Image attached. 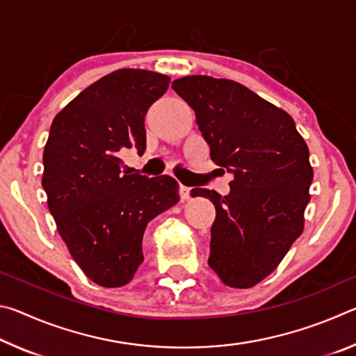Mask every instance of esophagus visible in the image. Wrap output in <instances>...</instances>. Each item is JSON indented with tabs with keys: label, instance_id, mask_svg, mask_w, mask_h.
I'll return each instance as SVG.
<instances>
[{
	"label": "esophagus",
	"instance_id": "obj_1",
	"mask_svg": "<svg viewBox=\"0 0 356 356\" xmlns=\"http://www.w3.org/2000/svg\"><path fill=\"white\" fill-rule=\"evenodd\" d=\"M190 191H191L190 186H185V185H180L179 186V195H180V197H182L184 201L185 200H190Z\"/></svg>",
	"mask_w": 356,
	"mask_h": 356
}]
</instances>
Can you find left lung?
I'll list each match as a JSON object with an SVG mask.
<instances>
[{
	"label": "left lung",
	"mask_w": 356,
	"mask_h": 356,
	"mask_svg": "<svg viewBox=\"0 0 356 356\" xmlns=\"http://www.w3.org/2000/svg\"><path fill=\"white\" fill-rule=\"evenodd\" d=\"M172 89L195 110L210 159L234 174L227 196L191 190L216 210L210 268L229 287L256 286L303 232L314 176L309 149L284 110L237 81L190 75Z\"/></svg>",
	"instance_id": "8db88e82"
}]
</instances>
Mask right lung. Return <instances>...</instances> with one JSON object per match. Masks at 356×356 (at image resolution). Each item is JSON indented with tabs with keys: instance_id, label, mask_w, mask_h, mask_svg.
Masks as SVG:
<instances>
[{
	"instance_id": "right-lung-1",
	"label": "right lung",
	"mask_w": 356,
	"mask_h": 356,
	"mask_svg": "<svg viewBox=\"0 0 356 356\" xmlns=\"http://www.w3.org/2000/svg\"><path fill=\"white\" fill-rule=\"evenodd\" d=\"M170 81L143 69L111 72L51 122L42 177L48 209L78 267L102 287L134 280L147 222L179 202L176 179L129 174L119 159L124 149L144 152V116Z\"/></svg>"
}]
</instances>
